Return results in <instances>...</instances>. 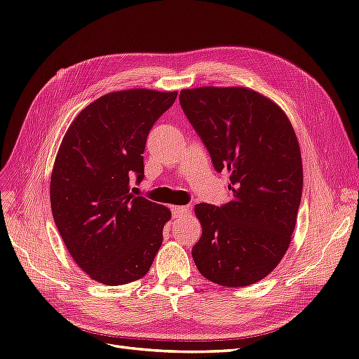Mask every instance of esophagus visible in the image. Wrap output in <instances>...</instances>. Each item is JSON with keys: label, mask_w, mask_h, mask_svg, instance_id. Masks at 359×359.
Wrapping results in <instances>:
<instances>
[{"label": "esophagus", "mask_w": 359, "mask_h": 359, "mask_svg": "<svg viewBox=\"0 0 359 359\" xmlns=\"http://www.w3.org/2000/svg\"><path fill=\"white\" fill-rule=\"evenodd\" d=\"M190 214V208L187 205H178V206H172V215L175 219H184Z\"/></svg>", "instance_id": "1"}]
</instances>
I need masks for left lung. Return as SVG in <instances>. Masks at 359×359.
<instances>
[{
    "mask_svg": "<svg viewBox=\"0 0 359 359\" xmlns=\"http://www.w3.org/2000/svg\"><path fill=\"white\" fill-rule=\"evenodd\" d=\"M180 103L217 172L231 173L232 199L198 203L199 273L227 287L255 285L287 252L302 194L299 144L289 118L244 86L182 90Z\"/></svg>",
    "mask_w": 359,
    "mask_h": 359,
    "instance_id": "obj_1",
    "label": "left lung"
}]
</instances>
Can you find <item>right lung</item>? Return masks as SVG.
<instances>
[{
    "label": "right lung",
    "mask_w": 359,
    "mask_h": 359,
    "mask_svg": "<svg viewBox=\"0 0 359 359\" xmlns=\"http://www.w3.org/2000/svg\"><path fill=\"white\" fill-rule=\"evenodd\" d=\"M177 91L102 95L73 119L50 177V208L70 256L107 286L142 278L163 241L169 208L130 193L144 180L149 130Z\"/></svg>",
    "instance_id": "add662e5"
}]
</instances>
